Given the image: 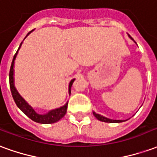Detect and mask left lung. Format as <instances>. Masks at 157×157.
Here are the masks:
<instances>
[{
  "label": "left lung",
  "mask_w": 157,
  "mask_h": 157,
  "mask_svg": "<svg viewBox=\"0 0 157 157\" xmlns=\"http://www.w3.org/2000/svg\"><path fill=\"white\" fill-rule=\"evenodd\" d=\"M128 37H129V38H130V39H133L129 35H128ZM93 115L95 116L96 118H98V120H100V121L106 122V123H121V122L124 121V120H117V119H110V118H106V117H103V116L100 115V114H98V113H96L95 112H93Z\"/></svg>",
  "instance_id": "obj_1"
}]
</instances>
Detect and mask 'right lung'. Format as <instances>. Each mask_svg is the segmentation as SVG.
<instances>
[{
  "label": "right lung",
  "mask_w": 157,
  "mask_h": 157,
  "mask_svg": "<svg viewBox=\"0 0 157 157\" xmlns=\"http://www.w3.org/2000/svg\"><path fill=\"white\" fill-rule=\"evenodd\" d=\"M33 30L30 31V32L27 34V36L25 37V39L28 37V36L33 32ZM22 44V42L21 43V44L19 46L17 51L14 55L13 57V59H12V65H11V69H10V73H9V82H10V88H11V92H12V98L15 101L16 104L20 110L22 111L23 113H25L26 115L28 116L29 118H31L33 121L36 122V123H39V124H54L55 122H58L59 119H61L65 114L66 113V109H67V106H68V102H66L65 105L62 106L60 108H58V109H53V110H50L48 111L47 113L45 114H39L34 111V109H33L31 106L29 105L28 102H26L24 99L22 98V97L20 96L17 89H16L15 86H14V63H15V59L17 55V53H18V50L21 48V46ZM75 81V79L71 80L70 82V84H69V93L71 94V86L73 84V82Z\"/></svg>",
  "instance_id": "add662e5"
}]
</instances>
